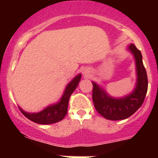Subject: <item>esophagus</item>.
Listing matches in <instances>:
<instances>
[{"label":"esophagus","instance_id":"1","mask_svg":"<svg viewBox=\"0 0 158 158\" xmlns=\"http://www.w3.org/2000/svg\"><path fill=\"white\" fill-rule=\"evenodd\" d=\"M84 75H85V76H89V72H88V70H85L84 71Z\"/></svg>","mask_w":158,"mask_h":158}]
</instances>
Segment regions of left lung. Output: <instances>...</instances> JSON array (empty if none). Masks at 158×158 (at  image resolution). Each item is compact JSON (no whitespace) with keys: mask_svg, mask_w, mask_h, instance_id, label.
Segmentation results:
<instances>
[{"mask_svg":"<svg viewBox=\"0 0 158 158\" xmlns=\"http://www.w3.org/2000/svg\"><path fill=\"white\" fill-rule=\"evenodd\" d=\"M128 51L135 57L137 83L134 91L122 98H114L103 89L93 83V101L97 112L110 120H122L132 115L144 102L148 89V78L141 51L135 44L128 46Z\"/></svg>","mask_w":158,"mask_h":158,"instance_id":"left-lung-1","label":"left lung"}]
</instances>
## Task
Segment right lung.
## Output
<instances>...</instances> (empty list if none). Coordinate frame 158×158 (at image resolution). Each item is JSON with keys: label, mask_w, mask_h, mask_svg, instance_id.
I'll return each mask as SVG.
<instances>
[{"label": "right lung", "mask_w": 158, "mask_h": 158, "mask_svg": "<svg viewBox=\"0 0 158 158\" xmlns=\"http://www.w3.org/2000/svg\"><path fill=\"white\" fill-rule=\"evenodd\" d=\"M81 74H78L75 77L66 85L62 98L56 104L47 107L43 111L37 113H28L23 111L19 107V109L25 117H27L32 122L39 124H52L62 120L67 114L69 100L78 84L81 81Z\"/></svg>", "instance_id": "obj_1"}]
</instances>
